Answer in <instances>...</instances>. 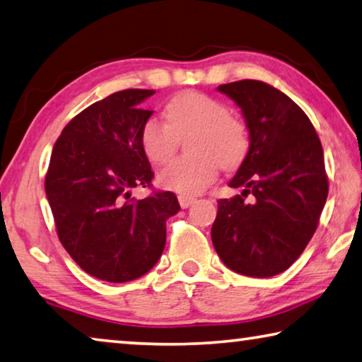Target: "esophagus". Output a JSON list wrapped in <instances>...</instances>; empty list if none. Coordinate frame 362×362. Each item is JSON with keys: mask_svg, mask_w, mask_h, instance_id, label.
Returning <instances> with one entry per match:
<instances>
[{"mask_svg": "<svg viewBox=\"0 0 362 362\" xmlns=\"http://www.w3.org/2000/svg\"><path fill=\"white\" fill-rule=\"evenodd\" d=\"M179 203L183 209H187L188 206H192L194 203V198L188 197V194H179Z\"/></svg>", "mask_w": 362, "mask_h": 362, "instance_id": "obj_1", "label": "esophagus"}]
</instances>
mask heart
<instances>
[{"instance_id":"obj_1","label":"heart","mask_w":362,"mask_h":362,"mask_svg":"<svg viewBox=\"0 0 362 362\" xmlns=\"http://www.w3.org/2000/svg\"><path fill=\"white\" fill-rule=\"evenodd\" d=\"M165 120L150 117L143 124L140 141L153 164L163 165L174 156L179 136L193 132L188 141L192 156L172 160L159 172L163 188L197 194L216 179L219 164L233 169L250 148L248 129L242 119L228 114L222 101L199 91H183L165 105Z\"/></svg>"}]
</instances>
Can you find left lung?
<instances>
[{
    "label": "left lung",
    "mask_w": 362,
    "mask_h": 362,
    "mask_svg": "<svg viewBox=\"0 0 362 362\" xmlns=\"http://www.w3.org/2000/svg\"><path fill=\"white\" fill-rule=\"evenodd\" d=\"M217 90L242 109L250 148L228 182L242 194L217 202L212 245L232 271L272 277L300 257L317 228L329 194L322 145L305 111L269 83L238 80Z\"/></svg>",
    "instance_id": "1"
}]
</instances>
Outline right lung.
<instances>
[{
    "instance_id": "right-lung-1",
    "label": "right lung",
    "mask_w": 362,
    "mask_h": 362,
    "mask_svg": "<svg viewBox=\"0 0 362 362\" xmlns=\"http://www.w3.org/2000/svg\"><path fill=\"white\" fill-rule=\"evenodd\" d=\"M154 90L130 88L77 114L56 140L45 192L59 242L85 272L112 284L145 275L165 246V221L179 212L172 192L132 198L154 177L140 134Z\"/></svg>"
}]
</instances>
